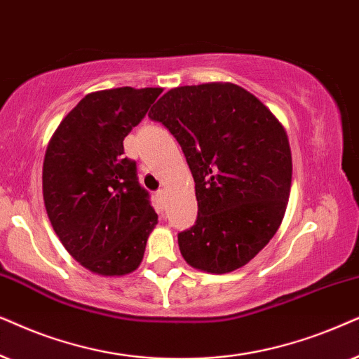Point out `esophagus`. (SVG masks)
<instances>
[{
  "instance_id": "esophagus-1",
  "label": "esophagus",
  "mask_w": 359,
  "mask_h": 359,
  "mask_svg": "<svg viewBox=\"0 0 359 359\" xmlns=\"http://www.w3.org/2000/svg\"><path fill=\"white\" fill-rule=\"evenodd\" d=\"M157 200H159V202L161 203H164L165 202V190L164 189H159V190H157Z\"/></svg>"
}]
</instances>
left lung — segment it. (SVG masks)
Masks as SVG:
<instances>
[{
  "instance_id": "8db88e82",
  "label": "left lung",
  "mask_w": 359,
  "mask_h": 359,
  "mask_svg": "<svg viewBox=\"0 0 359 359\" xmlns=\"http://www.w3.org/2000/svg\"><path fill=\"white\" fill-rule=\"evenodd\" d=\"M149 118L182 147L195 182L197 219L179 233L184 259L212 274L245 266L287 207L292 156L283 124L235 83L172 88Z\"/></svg>"
}]
</instances>
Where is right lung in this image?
Returning <instances> with one entry per match:
<instances>
[{"instance_id": "add662e5", "label": "right lung", "mask_w": 359, "mask_h": 359, "mask_svg": "<svg viewBox=\"0 0 359 359\" xmlns=\"http://www.w3.org/2000/svg\"><path fill=\"white\" fill-rule=\"evenodd\" d=\"M161 93L131 87L90 93L47 146L42 194L52 228L74 259L97 274L135 271L157 223L123 141Z\"/></svg>"}]
</instances>
